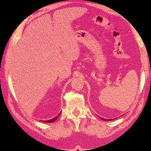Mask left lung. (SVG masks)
Instances as JSON below:
<instances>
[{
	"instance_id": "left-lung-1",
	"label": "left lung",
	"mask_w": 151,
	"mask_h": 151,
	"mask_svg": "<svg viewBox=\"0 0 151 151\" xmlns=\"http://www.w3.org/2000/svg\"><path fill=\"white\" fill-rule=\"evenodd\" d=\"M101 119H102V120H104V121H111V120H113L111 119H104V118H102V117H100Z\"/></svg>"
}]
</instances>
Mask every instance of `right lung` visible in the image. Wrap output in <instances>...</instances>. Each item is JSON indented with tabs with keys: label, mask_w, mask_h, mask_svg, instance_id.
<instances>
[{
	"label": "right lung",
	"mask_w": 151,
	"mask_h": 151,
	"mask_svg": "<svg viewBox=\"0 0 151 151\" xmlns=\"http://www.w3.org/2000/svg\"><path fill=\"white\" fill-rule=\"evenodd\" d=\"M61 113V112H60ZM60 113L57 115V116H56L55 117H54V118H52V119H50V120H47V121H43V122L44 123H52V122H54V121H55L57 119H58V117H59V115H60Z\"/></svg>",
	"instance_id": "add662e5"
}]
</instances>
